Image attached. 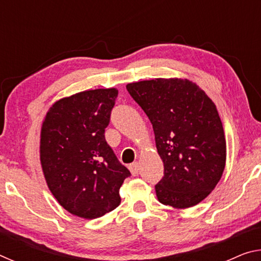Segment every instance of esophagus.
<instances>
[{"mask_svg":"<svg viewBox=\"0 0 261 261\" xmlns=\"http://www.w3.org/2000/svg\"><path fill=\"white\" fill-rule=\"evenodd\" d=\"M129 169H130L132 175L137 176V175H138V173H139V163L138 162L131 163V165L129 166Z\"/></svg>","mask_w":261,"mask_h":261,"instance_id":"esophagus-1","label":"esophagus"}]
</instances>
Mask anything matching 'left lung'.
I'll return each instance as SVG.
<instances>
[{"label":"left lung","instance_id":"8db88e82","mask_svg":"<svg viewBox=\"0 0 261 261\" xmlns=\"http://www.w3.org/2000/svg\"><path fill=\"white\" fill-rule=\"evenodd\" d=\"M126 90L151 121L163 161L158 200L175 208L199 204L226 166V138L214 102L188 79L143 81Z\"/></svg>","mask_w":261,"mask_h":261}]
</instances>
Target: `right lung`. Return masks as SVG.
Wrapping results in <instances>:
<instances>
[{"mask_svg":"<svg viewBox=\"0 0 261 261\" xmlns=\"http://www.w3.org/2000/svg\"><path fill=\"white\" fill-rule=\"evenodd\" d=\"M117 95L116 88H99L61 99L42 123L40 160L48 188L79 218L116 208L121 185L131 175L105 138Z\"/></svg>","mask_w":261,"mask_h":261,"instance_id":"add662e5","label":"right lung"}]
</instances>
